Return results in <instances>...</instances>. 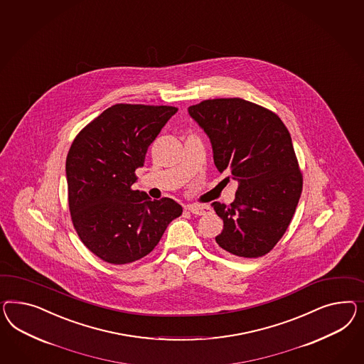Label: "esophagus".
Listing matches in <instances>:
<instances>
[{
  "label": "esophagus",
  "mask_w": 364,
  "mask_h": 364,
  "mask_svg": "<svg viewBox=\"0 0 364 364\" xmlns=\"http://www.w3.org/2000/svg\"><path fill=\"white\" fill-rule=\"evenodd\" d=\"M187 210L194 215H206L211 208L208 205H190Z\"/></svg>",
  "instance_id": "1"
}]
</instances>
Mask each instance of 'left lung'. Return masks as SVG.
I'll return each instance as SVG.
<instances>
[{
  "instance_id": "obj_1",
  "label": "left lung",
  "mask_w": 364,
  "mask_h": 364,
  "mask_svg": "<svg viewBox=\"0 0 364 364\" xmlns=\"http://www.w3.org/2000/svg\"><path fill=\"white\" fill-rule=\"evenodd\" d=\"M187 110L210 138L219 173L238 182L230 206L211 203L223 220L219 247L242 258L267 254L286 232L301 194L287 127L275 113L242 98L208 100Z\"/></svg>"
}]
</instances>
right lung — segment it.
Here are the masks:
<instances>
[{"instance_id": "obj_1", "label": "right lung", "mask_w": 364, "mask_h": 364, "mask_svg": "<svg viewBox=\"0 0 364 364\" xmlns=\"http://www.w3.org/2000/svg\"><path fill=\"white\" fill-rule=\"evenodd\" d=\"M173 106L117 104L75 136L66 158L69 208L83 245L112 264L141 259L182 214L170 198L132 190L149 146L177 113Z\"/></svg>"}]
</instances>
